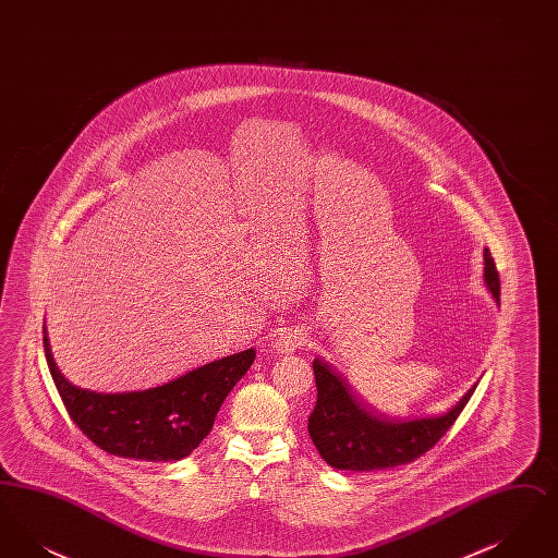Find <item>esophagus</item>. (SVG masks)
<instances>
[{"instance_id":"1","label":"esophagus","mask_w":558,"mask_h":558,"mask_svg":"<svg viewBox=\"0 0 558 558\" xmlns=\"http://www.w3.org/2000/svg\"><path fill=\"white\" fill-rule=\"evenodd\" d=\"M307 343V337H305V332L303 330H299V328H289V330H284L278 339H276V351L280 353V355H292L296 349H301V347Z\"/></svg>"}]
</instances>
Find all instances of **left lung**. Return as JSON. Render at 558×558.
Here are the masks:
<instances>
[{"label":"left lung","mask_w":558,"mask_h":558,"mask_svg":"<svg viewBox=\"0 0 558 558\" xmlns=\"http://www.w3.org/2000/svg\"><path fill=\"white\" fill-rule=\"evenodd\" d=\"M483 280L496 303H500V278L489 248L483 251ZM318 401L310 416V437L319 456L339 471L371 473L414 462L430 450L450 428L475 387L441 416L393 421L374 416L351 393L345 380L322 362L314 360Z\"/></svg>","instance_id":"obj_1"}]
</instances>
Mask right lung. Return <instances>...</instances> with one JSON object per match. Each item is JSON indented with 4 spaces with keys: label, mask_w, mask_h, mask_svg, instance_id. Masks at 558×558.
Segmentation results:
<instances>
[{
    "label": "right lung",
    "mask_w": 558,
    "mask_h": 558,
    "mask_svg": "<svg viewBox=\"0 0 558 558\" xmlns=\"http://www.w3.org/2000/svg\"><path fill=\"white\" fill-rule=\"evenodd\" d=\"M44 349L53 385L83 435L112 456L144 462H175L196 450L211 433L223 399L255 360V349H246L153 389L96 393L75 387L58 371L46 326Z\"/></svg>",
    "instance_id": "right-lung-1"
}]
</instances>
